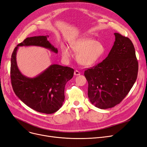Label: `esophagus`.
Instances as JSON below:
<instances>
[{
    "label": "esophagus",
    "mask_w": 147,
    "mask_h": 147,
    "mask_svg": "<svg viewBox=\"0 0 147 147\" xmlns=\"http://www.w3.org/2000/svg\"><path fill=\"white\" fill-rule=\"evenodd\" d=\"M74 75H75V76L80 75V72L78 71V70H75V72H74Z\"/></svg>",
    "instance_id": "1"
}]
</instances>
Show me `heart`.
Wrapping results in <instances>:
<instances>
[{
    "label": "heart",
    "instance_id": "b5f03b06",
    "mask_svg": "<svg viewBox=\"0 0 147 147\" xmlns=\"http://www.w3.org/2000/svg\"><path fill=\"white\" fill-rule=\"evenodd\" d=\"M72 48L78 54L77 56L78 62L84 66H92L95 64L104 55V45L89 37L79 38L74 43ZM64 57L70 56V51L65 48L63 51Z\"/></svg>",
    "mask_w": 147,
    "mask_h": 147
}]
</instances>
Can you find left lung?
Instances as JSON below:
<instances>
[{"label": "left lung", "mask_w": 147, "mask_h": 147, "mask_svg": "<svg viewBox=\"0 0 147 147\" xmlns=\"http://www.w3.org/2000/svg\"><path fill=\"white\" fill-rule=\"evenodd\" d=\"M115 41L108 56L84 72L90 102L101 109L119 104L136 82L138 62L131 41L114 33Z\"/></svg>", "instance_id": "1"}]
</instances>
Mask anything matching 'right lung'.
Masks as SVG:
<instances>
[{
  "mask_svg": "<svg viewBox=\"0 0 147 147\" xmlns=\"http://www.w3.org/2000/svg\"><path fill=\"white\" fill-rule=\"evenodd\" d=\"M48 36L28 37L14 48L11 59V80L17 96L27 106L40 113L51 114L59 110L64 101V87L72 79L74 70L51 64L36 77L23 75L17 66V51L20 46H39L55 54L57 48L48 40Z\"/></svg>",
  "mask_w": 147,
  "mask_h": 147,
  "instance_id": "obj_1",
  "label": "right lung"
}]
</instances>
